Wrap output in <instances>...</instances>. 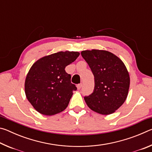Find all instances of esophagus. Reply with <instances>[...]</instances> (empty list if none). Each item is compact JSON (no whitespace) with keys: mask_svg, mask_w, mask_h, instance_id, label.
<instances>
[{"mask_svg":"<svg viewBox=\"0 0 152 152\" xmlns=\"http://www.w3.org/2000/svg\"><path fill=\"white\" fill-rule=\"evenodd\" d=\"M82 84H78V85H77V88H78V90H79V89H80V88H82Z\"/></svg>","mask_w":152,"mask_h":152,"instance_id":"obj_1","label":"esophagus"}]
</instances>
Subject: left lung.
I'll return each instance as SVG.
<instances>
[{
    "label": "left lung",
    "instance_id": "obj_1",
    "mask_svg": "<svg viewBox=\"0 0 152 152\" xmlns=\"http://www.w3.org/2000/svg\"><path fill=\"white\" fill-rule=\"evenodd\" d=\"M81 55L94 77V88L84 100L90 109L102 115L114 113L127 99L130 78L125 64L104 50L82 51Z\"/></svg>",
    "mask_w": 152,
    "mask_h": 152
}]
</instances>
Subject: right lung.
I'll list each match as a JSON object with an SVG mask.
<instances>
[{"instance_id": "add662e5", "label": "right lung", "mask_w": 152, "mask_h": 152, "mask_svg": "<svg viewBox=\"0 0 152 152\" xmlns=\"http://www.w3.org/2000/svg\"><path fill=\"white\" fill-rule=\"evenodd\" d=\"M79 55L77 51H60L33 64L25 79V91L37 111L50 116L66 109L77 88L71 83V75L65 68Z\"/></svg>"}]
</instances>
